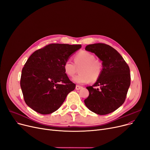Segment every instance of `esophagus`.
<instances>
[{
  "label": "esophagus",
  "mask_w": 150,
  "mask_h": 150,
  "mask_svg": "<svg viewBox=\"0 0 150 150\" xmlns=\"http://www.w3.org/2000/svg\"><path fill=\"white\" fill-rule=\"evenodd\" d=\"M81 88H82V86H78V85H76V88H75V89H76V90H80V89H81Z\"/></svg>",
  "instance_id": "1"
}]
</instances>
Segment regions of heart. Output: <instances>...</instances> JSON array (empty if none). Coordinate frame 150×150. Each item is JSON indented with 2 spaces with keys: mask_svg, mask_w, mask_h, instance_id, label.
I'll return each mask as SVG.
<instances>
[{
  "mask_svg": "<svg viewBox=\"0 0 150 150\" xmlns=\"http://www.w3.org/2000/svg\"><path fill=\"white\" fill-rule=\"evenodd\" d=\"M74 63L67 60L63 66L64 73L69 77H73L79 69L80 74L73 80L78 84L92 83L98 80L103 72V64L100 59H96L93 53L83 50L74 57Z\"/></svg>",
  "mask_w": 150,
  "mask_h": 150,
  "instance_id": "1",
  "label": "heart"
}]
</instances>
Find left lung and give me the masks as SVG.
Instances as JSON below:
<instances>
[{"instance_id":"8db88e82","label":"left lung","mask_w":150,"mask_h":150,"mask_svg":"<svg viewBox=\"0 0 150 150\" xmlns=\"http://www.w3.org/2000/svg\"><path fill=\"white\" fill-rule=\"evenodd\" d=\"M85 50L94 53L103 61V69L98 80L86 88L89 95L84 103L98 115L111 113L125 101L131 83L129 67L120 54L109 45L90 44Z\"/></svg>"}]
</instances>
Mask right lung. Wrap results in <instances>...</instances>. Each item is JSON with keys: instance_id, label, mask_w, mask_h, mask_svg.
I'll use <instances>...</instances> for the list:
<instances>
[{"instance_id": "right-lung-1", "label": "right lung", "mask_w": 150, "mask_h": 150, "mask_svg": "<svg viewBox=\"0 0 150 150\" xmlns=\"http://www.w3.org/2000/svg\"><path fill=\"white\" fill-rule=\"evenodd\" d=\"M81 47L50 44L31 54L22 69L20 81L23 98L30 108L41 114L59 108L76 86L64 73L63 66Z\"/></svg>"}]
</instances>
